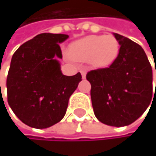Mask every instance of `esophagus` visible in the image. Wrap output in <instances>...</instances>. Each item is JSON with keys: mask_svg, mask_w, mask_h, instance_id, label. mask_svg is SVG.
Returning a JSON list of instances; mask_svg holds the SVG:
<instances>
[{"mask_svg": "<svg viewBox=\"0 0 156 156\" xmlns=\"http://www.w3.org/2000/svg\"><path fill=\"white\" fill-rule=\"evenodd\" d=\"M80 73H81V76H82V79H85V77H86V71L85 70H81Z\"/></svg>", "mask_w": 156, "mask_h": 156, "instance_id": "34e87169", "label": "esophagus"}]
</instances>
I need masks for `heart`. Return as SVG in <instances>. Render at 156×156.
Returning a JSON list of instances; mask_svg holds the SVG:
<instances>
[{
  "label": "heart",
  "instance_id": "heart-1",
  "mask_svg": "<svg viewBox=\"0 0 156 156\" xmlns=\"http://www.w3.org/2000/svg\"><path fill=\"white\" fill-rule=\"evenodd\" d=\"M119 54V43L113 35H89L75 41L69 55L76 61H91L95 66H107Z\"/></svg>",
  "mask_w": 156,
  "mask_h": 156
}]
</instances>
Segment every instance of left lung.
<instances>
[{"mask_svg": "<svg viewBox=\"0 0 156 156\" xmlns=\"http://www.w3.org/2000/svg\"><path fill=\"white\" fill-rule=\"evenodd\" d=\"M119 54L109 67L88 72L95 117L110 126H126L139 119L153 97V70L143 48L118 34ZM156 72V70H155ZM156 91V83H155Z\"/></svg>", "mask_w": 156, "mask_h": 156, "instance_id": "left-lung-1", "label": "left lung"}]
</instances>
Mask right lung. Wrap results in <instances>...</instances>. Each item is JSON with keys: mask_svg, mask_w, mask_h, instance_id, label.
<instances>
[{"mask_svg": "<svg viewBox=\"0 0 156 156\" xmlns=\"http://www.w3.org/2000/svg\"><path fill=\"white\" fill-rule=\"evenodd\" d=\"M68 37L40 34L21 45L12 57L7 101L16 116L29 126L43 129L59 122L81 81L80 73L69 76L61 71L60 44Z\"/></svg>", "mask_w": 156, "mask_h": 156, "instance_id": "add662e5", "label": "right lung"}]
</instances>
